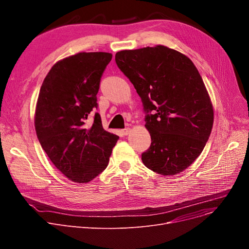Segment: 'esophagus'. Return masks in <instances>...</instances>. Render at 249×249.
Here are the masks:
<instances>
[{
    "instance_id": "1",
    "label": "esophagus",
    "mask_w": 249,
    "mask_h": 249,
    "mask_svg": "<svg viewBox=\"0 0 249 249\" xmlns=\"http://www.w3.org/2000/svg\"><path fill=\"white\" fill-rule=\"evenodd\" d=\"M129 132H130V128H125V129H123V130H122V133H123V135H128V134H129Z\"/></svg>"
}]
</instances>
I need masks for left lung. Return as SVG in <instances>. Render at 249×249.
<instances>
[{"label":"left lung","mask_w":249,"mask_h":249,"mask_svg":"<svg viewBox=\"0 0 249 249\" xmlns=\"http://www.w3.org/2000/svg\"><path fill=\"white\" fill-rule=\"evenodd\" d=\"M115 60L141 98L150 147L142 162L154 173L185 171L203 151L214 111L193 61L163 45L117 52Z\"/></svg>","instance_id":"left-lung-1"}]
</instances>
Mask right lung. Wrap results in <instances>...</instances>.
<instances>
[{
	"instance_id": "1",
	"label": "right lung",
	"mask_w": 249,
	"mask_h": 249,
	"mask_svg": "<svg viewBox=\"0 0 249 249\" xmlns=\"http://www.w3.org/2000/svg\"><path fill=\"white\" fill-rule=\"evenodd\" d=\"M112 59L108 52H80L57 61L42 83L36 104L37 138L49 160L65 177L84 184L99 176L119 136L106 131L98 107L102 74Z\"/></svg>"
}]
</instances>
